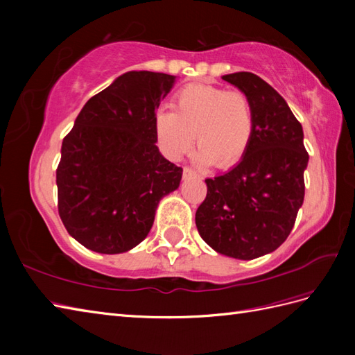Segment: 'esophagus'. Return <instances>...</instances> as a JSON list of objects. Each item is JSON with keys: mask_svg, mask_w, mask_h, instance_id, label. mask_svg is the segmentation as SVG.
<instances>
[{"mask_svg": "<svg viewBox=\"0 0 355 355\" xmlns=\"http://www.w3.org/2000/svg\"><path fill=\"white\" fill-rule=\"evenodd\" d=\"M183 177L184 178H192V177H197V172H195L189 166H184L183 168Z\"/></svg>", "mask_w": 355, "mask_h": 355, "instance_id": "34e87169", "label": "esophagus"}]
</instances>
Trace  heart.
<instances>
[{
	"label": "heart",
	"instance_id": "1",
	"mask_svg": "<svg viewBox=\"0 0 355 355\" xmlns=\"http://www.w3.org/2000/svg\"><path fill=\"white\" fill-rule=\"evenodd\" d=\"M158 140L166 155L178 160L197 141L198 162L229 168L247 153L254 131L253 105L241 89L187 85L173 97V111L155 117Z\"/></svg>",
	"mask_w": 355,
	"mask_h": 355
}]
</instances>
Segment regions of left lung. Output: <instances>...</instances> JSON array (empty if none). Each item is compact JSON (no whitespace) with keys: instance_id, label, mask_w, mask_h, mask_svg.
<instances>
[{"instance_id":"obj_1","label":"left lung","mask_w":355,"mask_h":355,"mask_svg":"<svg viewBox=\"0 0 355 355\" xmlns=\"http://www.w3.org/2000/svg\"><path fill=\"white\" fill-rule=\"evenodd\" d=\"M223 79L250 97L254 131L235 168L206 178L207 195L195 224L218 253L250 261L288 238L304 202L308 153L302 125L273 87L248 71Z\"/></svg>"}]
</instances>
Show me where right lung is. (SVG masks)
Wrapping results in <instances>:
<instances>
[{
  "mask_svg": "<svg viewBox=\"0 0 355 355\" xmlns=\"http://www.w3.org/2000/svg\"><path fill=\"white\" fill-rule=\"evenodd\" d=\"M175 76L128 71L89 99L65 135L56 169L58 210L67 232L89 250H131L153 227L183 169L155 146V111Z\"/></svg>",
  "mask_w": 355,
  "mask_h": 355,
  "instance_id": "obj_1",
  "label": "right lung"
}]
</instances>
